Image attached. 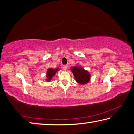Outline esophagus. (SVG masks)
Segmentation results:
<instances>
[{
  "label": "esophagus",
  "mask_w": 134,
  "mask_h": 134,
  "mask_svg": "<svg viewBox=\"0 0 134 134\" xmlns=\"http://www.w3.org/2000/svg\"><path fill=\"white\" fill-rule=\"evenodd\" d=\"M67 67H68L67 65H64L63 66V68L64 70H66L67 69Z\"/></svg>",
  "instance_id": "34e87169"
}]
</instances>
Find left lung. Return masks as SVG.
<instances>
[{"mask_svg":"<svg viewBox=\"0 0 134 134\" xmlns=\"http://www.w3.org/2000/svg\"><path fill=\"white\" fill-rule=\"evenodd\" d=\"M75 81L80 85H85L91 80V74L87 70H85L81 65L78 64L71 67Z\"/></svg>","mask_w":134,"mask_h":134,"instance_id":"1","label":"left lung"}]
</instances>
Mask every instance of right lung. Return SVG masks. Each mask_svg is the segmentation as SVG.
I'll use <instances>...</instances> for the list:
<instances>
[{
  "instance_id": "1",
  "label": "right lung",
  "mask_w": 134,
  "mask_h": 134,
  "mask_svg": "<svg viewBox=\"0 0 134 134\" xmlns=\"http://www.w3.org/2000/svg\"><path fill=\"white\" fill-rule=\"evenodd\" d=\"M60 69L59 67H57L56 69H53V68H49L46 71V79L45 81L47 82H51L52 78L54 76V75L59 71Z\"/></svg>"
}]
</instances>
